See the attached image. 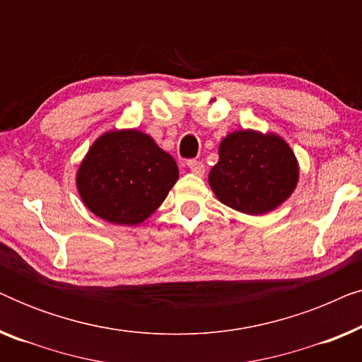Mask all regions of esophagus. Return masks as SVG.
I'll list each match as a JSON object with an SVG mask.
<instances>
[{
	"mask_svg": "<svg viewBox=\"0 0 362 362\" xmlns=\"http://www.w3.org/2000/svg\"><path fill=\"white\" fill-rule=\"evenodd\" d=\"M187 168H189V170L194 173V175H197V176H202V175H204V171H206L204 163L197 161V160H189V161H187Z\"/></svg>",
	"mask_w": 362,
	"mask_h": 362,
	"instance_id": "34e87169",
	"label": "esophagus"
}]
</instances>
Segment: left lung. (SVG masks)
<instances>
[{
	"instance_id": "left-lung-1",
	"label": "left lung",
	"mask_w": 362,
	"mask_h": 362,
	"mask_svg": "<svg viewBox=\"0 0 362 362\" xmlns=\"http://www.w3.org/2000/svg\"><path fill=\"white\" fill-rule=\"evenodd\" d=\"M298 182L295 153L279 135L239 130L219 145V161L209 173L217 199L232 209L259 216L290 197Z\"/></svg>"
}]
</instances>
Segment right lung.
I'll return each instance as SVG.
<instances>
[{
    "mask_svg": "<svg viewBox=\"0 0 362 362\" xmlns=\"http://www.w3.org/2000/svg\"><path fill=\"white\" fill-rule=\"evenodd\" d=\"M177 177L176 161L150 135L108 132L81 163L77 189L83 204L100 219L135 226L160 207Z\"/></svg>",
    "mask_w": 362,
    "mask_h": 362,
    "instance_id": "right-lung-1",
    "label": "right lung"
}]
</instances>
